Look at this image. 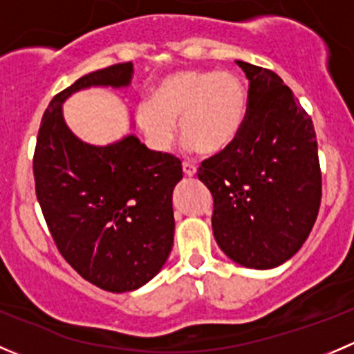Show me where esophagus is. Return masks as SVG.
Returning <instances> with one entry per match:
<instances>
[{"label":"esophagus","mask_w":354,"mask_h":354,"mask_svg":"<svg viewBox=\"0 0 354 354\" xmlns=\"http://www.w3.org/2000/svg\"><path fill=\"white\" fill-rule=\"evenodd\" d=\"M183 173L187 174L188 178H194L197 174V167L190 162H183Z\"/></svg>","instance_id":"esophagus-1"}]
</instances>
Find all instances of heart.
<instances>
[{
	"mask_svg": "<svg viewBox=\"0 0 354 354\" xmlns=\"http://www.w3.org/2000/svg\"><path fill=\"white\" fill-rule=\"evenodd\" d=\"M137 123L149 144L167 151L176 121L188 149L203 156L226 152L246 116V91L233 71L185 70L166 75L152 87L149 102L137 109Z\"/></svg>",
	"mask_w": 354,
	"mask_h": 354,
	"instance_id": "1",
	"label": "heart"
}]
</instances>
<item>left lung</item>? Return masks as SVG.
Here are the masks:
<instances>
[{
    "label": "left lung",
    "mask_w": 354,
    "mask_h": 354,
    "mask_svg": "<svg viewBox=\"0 0 354 354\" xmlns=\"http://www.w3.org/2000/svg\"><path fill=\"white\" fill-rule=\"evenodd\" d=\"M248 78V113L226 152L203 160L212 231L224 255L248 269L288 262L308 238L322 197L313 123L279 75L236 62Z\"/></svg>",
    "instance_id": "left-lung-1"
}]
</instances>
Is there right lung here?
I'll use <instances>...</instances> for the list:
<instances>
[{
	"mask_svg": "<svg viewBox=\"0 0 354 354\" xmlns=\"http://www.w3.org/2000/svg\"><path fill=\"white\" fill-rule=\"evenodd\" d=\"M131 77V62L120 63L55 95L34 154L35 194L53 240L84 279L111 292L142 288L166 263L173 190L183 169L180 159L151 151L133 133L108 145L80 140L68 128L63 102L91 87L127 88Z\"/></svg>",
	"mask_w": 354,
	"mask_h": 354,
	"instance_id": "obj_1",
	"label": "right lung"
}]
</instances>
